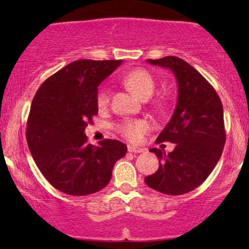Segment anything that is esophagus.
<instances>
[{"label":"esophagus","instance_id":"1","mask_svg":"<svg viewBox=\"0 0 249 249\" xmlns=\"http://www.w3.org/2000/svg\"><path fill=\"white\" fill-rule=\"evenodd\" d=\"M127 151L131 153H142V152H145V148L133 146V145H128Z\"/></svg>","mask_w":249,"mask_h":249}]
</instances>
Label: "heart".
I'll list each match as a JSON object with an SVG mask.
<instances>
[{"label":"heart","instance_id":"heart-1","mask_svg":"<svg viewBox=\"0 0 249 249\" xmlns=\"http://www.w3.org/2000/svg\"><path fill=\"white\" fill-rule=\"evenodd\" d=\"M123 83L142 99H147L148 97L152 96L154 88H156V82H154L152 73L142 68H136V69L127 71L123 76ZM108 102H110L108 89L107 85H102L96 95L97 107L99 108L107 107ZM116 130L127 141L136 142L141 141L144 134L150 130V122L142 118L124 119L116 125Z\"/></svg>","mask_w":249,"mask_h":249}]
</instances>
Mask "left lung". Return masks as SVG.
<instances>
[{
	"instance_id": "left-lung-1",
	"label": "left lung",
	"mask_w": 249,
	"mask_h": 249,
	"mask_svg": "<svg viewBox=\"0 0 249 249\" xmlns=\"http://www.w3.org/2000/svg\"><path fill=\"white\" fill-rule=\"evenodd\" d=\"M147 62L172 70L178 102L156 141L174 142L176 147L168 154L151 148L158 157L159 168L145 178V184L158 192L180 196L201 185L219 161L226 142L224 108L212 85L184 59L167 56Z\"/></svg>"
}]
</instances>
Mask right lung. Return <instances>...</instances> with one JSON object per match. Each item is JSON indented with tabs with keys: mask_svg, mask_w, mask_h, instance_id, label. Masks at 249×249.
I'll return each mask as SVG.
<instances>
[{
	"mask_svg": "<svg viewBox=\"0 0 249 249\" xmlns=\"http://www.w3.org/2000/svg\"><path fill=\"white\" fill-rule=\"evenodd\" d=\"M121 61L79 59L65 65L37 90L27 121L30 153L44 178L61 192L88 196L110 182L127 147L116 139L88 142L84 130L97 116L98 85Z\"/></svg>",
	"mask_w": 249,
	"mask_h": 249,
	"instance_id": "obj_1",
	"label": "right lung"
}]
</instances>
